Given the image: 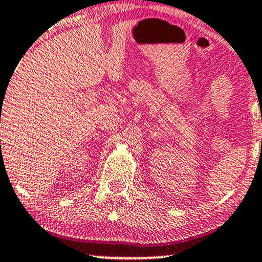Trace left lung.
I'll use <instances>...</instances> for the list:
<instances>
[{
  "instance_id": "8db88e82",
  "label": "left lung",
  "mask_w": 262,
  "mask_h": 262,
  "mask_svg": "<svg viewBox=\"0 0 262 262\" xmlns=\"http://www.w3.org/2000/svg\"><path fill=\"white\" fill-rule=\"evenodd\" d=\"M261 145H262V139H261Z\"/></svg>"
}]
</instances>
